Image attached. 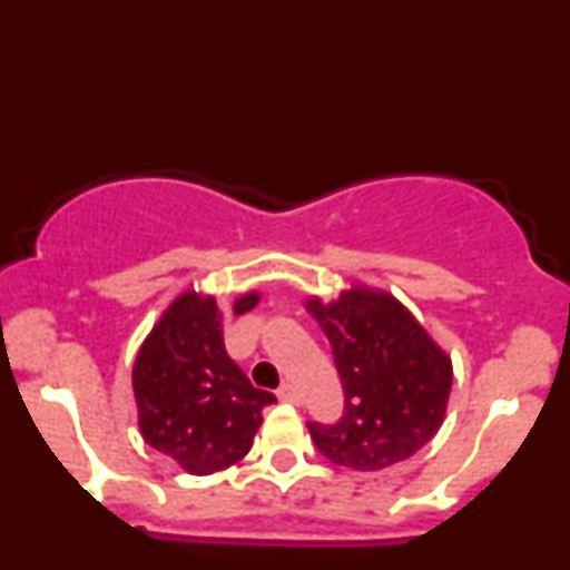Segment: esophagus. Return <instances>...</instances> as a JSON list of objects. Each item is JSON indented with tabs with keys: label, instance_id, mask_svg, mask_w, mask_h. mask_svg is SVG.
Instances as JSON below:
<instances>
[{
	"label": "esophagus",
	"instance_id": "obj_1",
	"mask_svg": "<svg viewBox=\"0 0 570 570\" xmlns=\"http://www.w3.org/2000/svg\"><path fill=\"white\" fill-rule=\"evenodd\" d=\"M276 396L278 399H282V401H288V403H296V406H298V403H302L304 401V396H302V391H298L294 384H288V381H286V384H282V386H278V391H276Z\"/></svg>",
	"mask_w": 570,
	"mask_h": 570
}]
</instances>
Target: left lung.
<instances>
[{
	"mask_svg": "<svg viewBox=\"0 0 570 570\" xmlns=\"http://www.w3.org/2000/svg\"><path fill=\"white\" fill-rule=\"evenodd\" d=\"M324 328L344 386V416L308 421L316 449L336 465L381 471L436 436L451 393V358L384 292L356 286L324 306L308 302Z\"/></svg>",
	"mask_w": 570,
	"mask_h": 570,
	"instance_id": "1",
	"label": "left lung"
}]
</instances>
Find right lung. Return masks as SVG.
I'll list each match as a JSON object with an SVG mask.
<instances>
[{"instance_id": "1", "label": "right lung", "mask_w": 570, "mask_h": 570, "mask_svg": "<svg viewBox=\"0 0 570 570\" xmlns=\"http://www.w3.org/2000/svg\"><path fill=\"white\" fill-rule=\"evenodd\" d=\"M256 302L258 294L236 298L234 314ZM131 381L144 441L196 475L242 461L264 406L276 401L226 354L214 298L194 292L181 294L151 328Z\"/></svg>"}]
</instances>
